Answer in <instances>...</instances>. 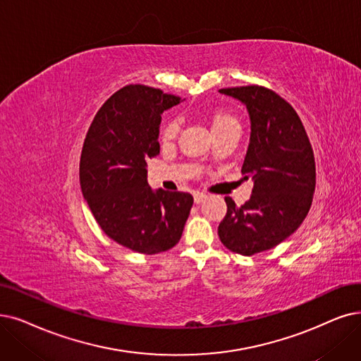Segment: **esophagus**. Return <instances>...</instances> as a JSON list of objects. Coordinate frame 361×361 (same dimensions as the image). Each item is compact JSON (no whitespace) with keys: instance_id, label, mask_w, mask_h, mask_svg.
Returning <instances> with one entry per match:
<instances>
[{"instance_id":"obj_1","label":"esophagus","mask_w":361,"mask_h":361,"mask_svg":"<svg viewBox=\"0 0 361 361\" xmlns=\"http://www.w3.org/2000/svg\"><path fill=\"white\" fill-rule=\"evenodd\" d=\"M207 198V195L206 194H203V192H194V201L197 204H200V203H203V201Z\"/></svg>"}]
</instances>
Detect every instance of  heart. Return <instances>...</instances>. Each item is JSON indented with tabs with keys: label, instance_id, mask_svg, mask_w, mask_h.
<instances>
[{
	"label": "heart",
	"instance_id": "b5f03b06",
	"mask_svg": "<svg viewBox=\"0 0 361 361\" xmlns=\"http://www.w3.org/2000/svg\"><path fill=\"white\" fill-rule=\"evenodd\" d=\"M234 123H237V120L233 117V115L219 112V114H214L213 115L212 128L222 127V126H226V124H234ZM178 132H179V120L178 118H171L161 128V139L164 142H170V140H173V139L176 137Z\"/></svg>",
	"mask_w": 361,
	"mask_h": 361
}]
</instances>
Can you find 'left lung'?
Wrapping results in <instances>:
<instances>
[{
    "instance_id": "obj_1",
    "label": "left lung",
    "mask_w": 361,
    "mask_h": 361,
    "mask_svg": "<svg viewBox=\"0 0 361 361\" xmlns=\"http://www.w3.org/2000/svg\"><path fill=\"white\" fill-rule=\"evenodd\" d=\"M246 105L250 140L241 173L255 185L241 207L226 197L218 234L231 252L252 256L292 235L310 212L315 190V161L296 111L261 85L221 89Z\"/></svg>"
}]
</instances>
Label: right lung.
<instances>
[{
    "label": "right lung",
    "instance_id": "right-lung-1",
    "mask_svg": "<svg viewBox=\"0 0 361 361\" xmlns=\"http://www.w3.org/2000/svg\"><path fill=\"white\" fill-rule=\"evenodd\" d=\"M180 102L148 85H126L97 111L82 145V197L104 233L139 253L176 246L194 203L188 192L148 185V161L160 154L161 114Z\"/></svg>",
    "mask_w": 361,
    "mask_h": 361
}]
</instances>
